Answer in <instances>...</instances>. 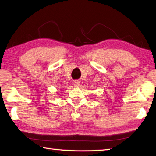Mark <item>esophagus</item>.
<instances>
[{
    "instance_id": "1",
    "label": "esophagus",
    "mask_w": 156,
    "mask_h": 156,
    "mask_svg": "<svg viewBox=\"0 0 156 156\" xmlns=\"http://www.w3.org/2000/svg\"><path fill=\"white\" fill-rule=\"evenodd\" d=\"M80 81H78V80H74L73 81V84H74V86L75 87H78L79 85H80Z\"/></svg>"
}]
</instances>
